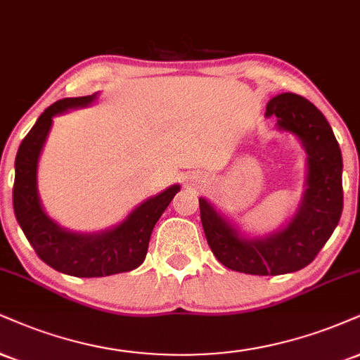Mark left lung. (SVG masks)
I'll return each mask as SVG.
<instances>
[{"label":"left lung","mask_w":360,"mask_h":360,"mask_svg":"<svg viewBox=\"0 0 360 360\" xmlns=\"http://www.w3.org/2000/svg\"><path fill=\"white\" fill-rule=\"evenodd\" d=\"M265 115H275L280 131L295 134L305 147L307 189L292 221L274 235L246 240L205 198H199V213L219 263L248 275H283L314 262L339 224L344 207L342 154L326 117L300 95H276L266 103Z\"/></svg>","instance_id":"1"}]
</instances>
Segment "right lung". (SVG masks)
<instances>
[{"label": "right lung", "mask_w": 360, "mask_h": 360, "mask_svg": "<svg viewBox=\"0 0 360 360\" xmlns=\"http://www.w3.org/2000/svg\"><path fill=\"white\" fill-rule=\"evenodd\" d=\"M94 98L95 95L63 98L51 103L38 117L37 124L20 144L13 186L15 216L38 257L56 271L80 278L115 275L141 266L155 223L181 189L179 184L171 186L137 206L127 219L115 228L94 235L67 231L46 216L38 198L37 167L53 122L51 117L68 109L89 105Z\"/></svg>", "instance_id": "1"}]
</instances>
